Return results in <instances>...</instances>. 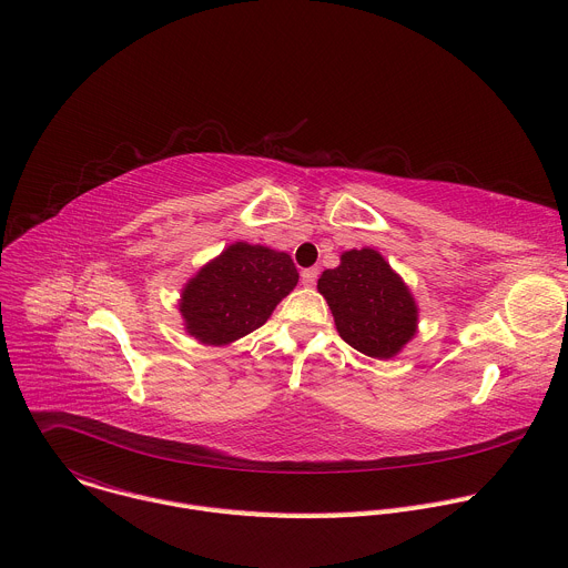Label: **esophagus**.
Wrapping results in <instances>:
<instances>
[{"label":"esophagus","instance_id":"esophagus-1","mask_svg":"<svg viewBox=\"0 0 568 568\" xmlns=\"http://www.w3.org/2000/svg\"><path fill=\"white\" fill-rule=\"evenodd\" d=\"M316 276H318V270H316V267H307V270L301 272V283L307 285V287H312V285L316 283Z\"/></svg>","mask_w":568,"mask_h":568}]
</instances>
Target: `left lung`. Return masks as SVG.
<instances>
[{"label":"left lung","mask_w":568,"mask_h":568,"mask_svg":"<svg viewBox=\"0 0 568 568\" xmlns=\"http://www.w3.org/2000/svg\"><path fill=\"white\" fill-rule=\"evenodd\" d=\"M339 337L373 359H390L418 333V303L377 250L344 252L316 283Z\"/></svg>","instance_id":"obj_1"}]
</instances>
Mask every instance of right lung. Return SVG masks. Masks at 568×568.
Segmentation results:
<instances>
[{
	"mask_svg": "<svg viewBox=\"0 0 568 568\" xmlns=\"http://www.w3.org/2000/svg\"><path fill=\"white\" fill-rule=\"evenodd\" d=\"M296 283L287 252L233 242L182 287L184 331L206 346L237 342L261 328Z\"/></svg>",
	"mask_w": 568,
	"mask_h": 568,
	"instance_id": "obj_1",
	"label": "right lung"
}]
</instances>
